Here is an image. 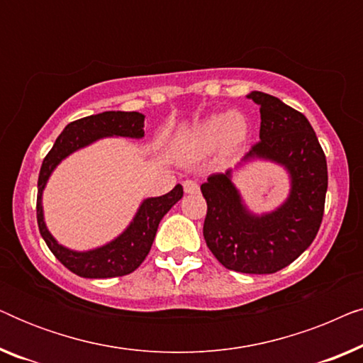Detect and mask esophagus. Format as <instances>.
Masks as SVG:
<instances>
[{"instance_id": "esophagus-1", "label": "esophagus", "mask_w": 363, "mask_h": 363, "mask_svg": "<svg viewBox=\"0 0 363 363\" xmlns=\"http://www.w3.org/2000/svg\"><path fill=\"white\" fill-rule=\"evenodd\" d=\"M183 190H185L186 195H195V193L200 191V186H198L196 182L185 180L183 182Z\"/></svg>"}]
</instances>
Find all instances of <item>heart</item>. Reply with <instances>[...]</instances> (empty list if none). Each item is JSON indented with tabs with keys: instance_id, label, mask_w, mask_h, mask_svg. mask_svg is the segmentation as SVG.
<instances>
[{
	"instance_id": "1",
	"label": "heart",
	"mask_w": 363,
	"mask_h": 363,
	"mask_svg": "<svg viewBox=\"0 0 363 363\" xmlns=\"http://www.w3.org/2000/svg\"><path fill=\"white\" fill-rule=\"evenodd\" d=\"M247 132H250V127L242 113H215L188 133L185 150L191 157H201L215 152L223 143L228 148H236L246 140Z\"/></svg>"
}]
</instances>
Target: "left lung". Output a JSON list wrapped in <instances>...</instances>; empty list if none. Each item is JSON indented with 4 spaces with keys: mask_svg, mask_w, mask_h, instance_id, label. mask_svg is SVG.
<instances>
[{
    "mask_svg": "<svg viewBox=\"0 0 363 363\" xmlns=\"http://www.w3.org/2000/svg\"><path fill=\"white\" fill-rule=\"evenodd\" d=\"M246 97L259 106V142L238 167L251 160L276 163L289 175V195L274 210L255 213L233 183V170L215 173L201 185L208 205L203 236L228 269L272 274L296 261L319 231L327 193V162L304 113L259 91Z\"/></svg>",
    "mask_w": 363,
    "mask_h": 363,
    "instance_id": "left-lung-1",
    "label": "left lung"
}]
</instances>
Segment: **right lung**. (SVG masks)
Here are the masks:
<instances>
[{
	"label": "right lung",
	"instance_id": "obj_1",
	"mask_svg": "<svg viewBox=\"0 0 363 363\" xmlns=\"http://www.w3.org/2000/svg\"><path fill=\"white\" fill-rule=\"evenodd\" d=\"M145 116L140 112H121L111 111L97 116H89L79 121L67 123V127L56 138L51 152L44 158L41 172L38 178V226L43 240L54 256L72 271L74 274L87 277V279H107L130 274L142 264L152 242L155 240L158 225L162 218L170 211L177 201L182 200L183 186L177 185L172 191L162 196L145 198L138 206V210L125 230L117 238L108 241L107 245L94 247L89 251H74L57 242L49 233L44 221L43 210V191L48 185L49 177L54 168L67 158L71 153L91 145L106 137H127L140 140L145 135Z\"/></svg>",
	"mask_w": 363,
	"mask_h": 363
}]
</instances>
